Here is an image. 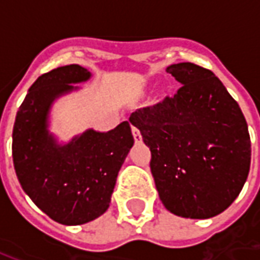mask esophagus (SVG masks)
Instances as JSON below:
<instances>
[{
  "instance_id": "esophagus-1",
  "label": "esophagus",
  "mask_w": 260,
  "mask_h": 260,
  "mask_svg": "<svg viewBox=\"0 0 260 260\" xmlns=\"http://www.w3.org/2000/svg\"><path fill=\"white\" fill-rule=\"evenodd\" d=\"M132 135H134V139H135L136 142H141L142 141L141 131L138 129L136 126H134V125H132Z\"/></svg>"
}]
</instances>
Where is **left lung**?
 Listing matches in <instances>:
<instances>
[{
  "label": "left lung",
  "instance_id": "1",
  "mask_svg": "<svg viewBox=\"0 0 260 260\" xmlns=\"http://www.w3.org/2000/svg\"><path fill=\"white\" fill-rule=\"evenodd\" d=\"M180 82L174 97L131 114L152 152L160 201L173 214L210 218L240 195L251 166L245 117L221 80L192 62L166 69Z\"/></svg>",
  "mask_w": 260,
  "mask_h": 260
}]
</instances>
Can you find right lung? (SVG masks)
<instances>
[{
	"instance_id": "add662e5",
	"label": "right lung",
	"mask_w": 260,
	"mask_h": 260,
	"mask_svg": "<svg viewBox=\"0 0 260 260\" xmlns=\"http://www.w3.org/2000/svg\"><path fill=\"white\" fill-rule=\"evenodd\" d=\"M90 76L76 64L39 76L20 104L12 132L14 167L23 191L65 225L89 223L107 210L119 169L134 146L128 121L108 132L87 129L65 145L48 132L54 100Z\"/></svg>"
}]
</instances>
